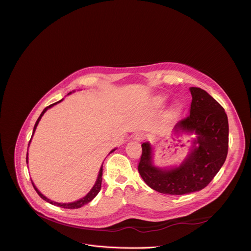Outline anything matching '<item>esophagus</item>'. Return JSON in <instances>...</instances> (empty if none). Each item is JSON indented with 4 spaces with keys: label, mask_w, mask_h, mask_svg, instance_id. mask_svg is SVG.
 <instances>
[{
    "label": "esophagus",
    "mask_w": 251,
    "mask_h": 251,
    "mask_svg": "<svg viewBox=\"0 0 251 251\" xmlns=\"http://www.w3.org/2000/svg\"><path fill=\"white\" fill-rule=\"evenodd\" d=\"M146 137H147V135L144 132H139L134 136V139L137 141H143L144 139H146Z\"/></svg>",
    "instance_id": "1"
}]
</instances>
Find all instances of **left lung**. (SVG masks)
<instances>
[{
	"mask_svg": "<svg viewBox=\"0 0 251 251\" xmlns=\"http://www.w3.org/2000/svg\"><path fill=\"white\" fill-rule=\"evenodd\" d=\"M190 114L178 121L174 131L195 133L194 149L176 168L160 169L152 164V148L142 144L138 171L153 190L172 196L185 195L204 189L223 167L228 151V120L223 106L206 91L191 87ZM198 146L197 147L196 145Z\"/></svg>",
	"mask_w": 251,
	"mask_h": 251,
	"instance_id": "left-lung-1",
	"label": "left lung"
}]
</instances>
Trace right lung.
<instances>
[{"instance_id": "add662e5", "label": "right lung", "mask_w": 251, "mask_h": 251, "mask_svg": "<svg viewBox=\"0 0 251 251\" xmlns=\"http://www.w3.org/2000/svg\"><path fill=\"white\" fill-rule=\"evenodd\" d=\"M62 100V99H61ZM61 100H59L58 102H55V103H53V104H50V106H48V107H46V108L44 109V111L42 112V114L40 115V117L38 118V120H37V122H35V124H34V127H33V131H32V135H33V133H34V131H35V129H37V126H38V124H39V122H40V120L42 119V116L46 113V111L49 109V108H50V107H52L53 105H55V104H57V103H59ZM32 137V136H31ZM29 143H30V140H29ZM29 143H28V145H29ZM115 151V149L114 150H112L110 153H112V152H114ZM26 163H27V156H26ZM101 183H102V167L100 168V171H99V174H98V176H97V180H96V183L94 184V186H93V188L90 190V192L84 197V198H82V199H80V200H78V201H74V202H69V203H60V202H55V201H50V199H48L47 197H45L37 188H35V186L33 185V183L31 182V184H32V186H33V188H34V190L37 191V193L39 194V196L43 199V200H45L46 201H49L50 203H51V204H53V205H57V206H60V207H63V208H79V207H81V206H83L84 204H87L88 202H90L96 196H97V194L100 192V190H101Z\"/></svg>"}]
</instances>
